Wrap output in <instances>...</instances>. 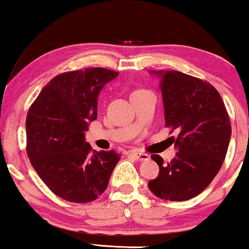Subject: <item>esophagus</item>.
<instances>
[{"label": "esophagus", "mask_w": 249, "mask_h": 249, "mask_svg": "<svg viewBox=\"0 0 249 249\" xmlns=\"http://www.w3.org/2000/svg\"><path fill=\"white\" fill-rule=\"evenodd\" d=\"M130 154L132 157H134L137 160H141V161H146V160H148V159H150V156H148V154L138 152V151H133V152H131Z\"/></svg>", "instance_id": "esophagus-1"}]
</instances>
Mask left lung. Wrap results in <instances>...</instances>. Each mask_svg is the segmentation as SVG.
I'll use <instances>...</instances> for the list:
<instances>
[{
  "instance_id": "left-lung-1",
  "label": "left lung",
  "mask_w": 249,
  "mask_h": 249,
  "mask_svg": "<svg viewBox=\"0 0 249 249\" xmlns=\"http://www.w3.org/2000/svg\"><path fill=\"white\" fill-rule=\"evenodd\" d=\"M150 73L160 85L165 126L178 132V152L168 164L160 156L151 157L159 174L148 188L160 199L185 201L201 193L221 168L232 134L230 117L210 83L174 70Z\"/></svg>"
}]
</instances>
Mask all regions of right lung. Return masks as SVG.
Here are the masks:
<instances>
[{"label":"right lung","instance_id":"add662e5","mask_svg":"<svg viewBox=\"0 0 249 249\" xmlns=\"http://www.w3.org/2000/svg\"><path fill=\"white\" fill-rule=\"evenodd\" d=\"M119 72L91 68L56 76L28 111L27 153L44 184L71 202L93 201L107 190L121 154L95 151L85 141L97 119V99Z\"/></svg>","mask_w":249,"mask_h":249}]
</instances>
